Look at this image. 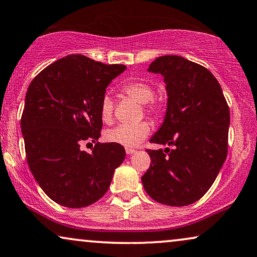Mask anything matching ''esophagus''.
<instances>
[{"label": "esophagus", "instance_id": "1", "mask_svg": "<svg viewBox=\"0 0 257 257\" xmlns=\"http://www.w3.org/2000/svg\"><path fill=\"white\" fill-rule=\"evenodd\" d=\"M135 152H136L135 149H133V148H125V153H126V154H128V155H132V154H134Z\"/></svg>", "mask_w": 257, "mask_h": 257}]
</instances>
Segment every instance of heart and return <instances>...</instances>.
Wrapping results in <instances>:
<instances>
[{
    "label": "heart",
    "mask_w": 257,
    "mask_h": 257,
    "mask_svg": "<svg viewBox=\"0 0 257 257\" xmlns=\"http://www.w3.org/2000/svg\"><path fill=\"white\" fill-rule=\"evenodd\" d=\"M123 92L131 98L135 99L140 104H148V111L152 113L160 112V105L153 103L154 89L145 82H132L123 87ZM100 117L105 123H111L113 119V103L109 96H105L100 103ZM151 126L147 122H140L136 124H121L106 132L105 140L111 144L124 147H136L147 138Z\"/></svg>",
    "instance_id": "1"
}]
</instances>
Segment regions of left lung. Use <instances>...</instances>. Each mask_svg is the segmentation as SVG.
<instances>
[{
  "label": "left lung",
  "mask_w": 257,
  "mask_h": 257,
  "mask_svg": "<svg viewBox=\"0 0 257 257\" xmlns=\"http://www.w3.org/2000/svg\"><path fill=\"white\" fill-rule=\"evenodd\" d=\"M148 72L164 77L167 92L164 121L149 141L173 149L147 151L151 167L142 184L159 203L190 205L207 192L226 159L228 104L213 74L183 57H159Z\"/></svg>",
  "instance_id": "left-lung-1"
}]
</instances>
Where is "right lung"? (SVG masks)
<instances>
[{"label":"right lung","instance_id":"obj_1","mask_svg":"<svg viewBox=\"0 0 257 257\" xmlns=\"http://www.w3.org/2000/svg\"><path fill=\"white\" fill-rule=\"evenodd\" d=\"M125 69L71 54L42 70L28 86L21 117L28 166L60 205L79 209L100 199L124 160L122 146L97 140L105 89ZM84 142L95 144L92 152L81 151Z\"/></svg>","mask_w":257,"mask_h":257}]
</instances>
